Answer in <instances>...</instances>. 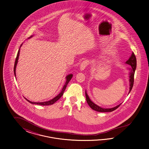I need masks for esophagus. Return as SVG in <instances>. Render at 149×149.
<instances>
[{
    "label": "esophagus",
    "mask_w": 149,
    "mask_h": 149,
    "mask_svg": "<svg viewBox=\"0 0 149 149\" xmlns=\"http://www.w3.org/2000/svg\"><path fill=\"white\" fill-rule=\"evenodd\" d=\"M88 61L87 60H85V61H83V62L81 63L80 67V70H81V71H82V70H84L85 69L86 67L88 65Z\"/></svg>",
    "instance_id": "obj_1"
}]
</instances>
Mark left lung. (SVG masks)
Listing matches in <instances>:
<instances>
[{
	"label": "left lung",
	"mask_w": 149,
	"mask_h": 149,
	"mask_svg": "<svg viewBox=\"0 0 149 149\" xmlns=\"http://www.w3.org/2000/svg\"><path fill=\"white\" fill-rule=\"evenodd\" d=\"M126 63L131 65V68H129V70H130V91H129V93H130L132 89L133 84H134V77L135 69L136 67V57H135L134 52H132L131 57H130V58L128 59V60L127 61ZM85 95H86V101H87V104H88V105L90 107L91 109H92L95 111H98V112H103V113L104 112H111L118 108L121 104H119L116 107H115L112 108H102L99 107L98 105L95 104L93 102H92L91 101L88 95L87 94L86 91H85Z\"/></svg>",
	"instance_id": "left-lung-1"
}]
</instances>
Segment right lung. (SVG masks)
I'll return each instance as SVG.
<instances>
[{
	"label": "right lung",
	"mask_w": 149,
	"mask_h": 149,
	"mask_svg": "<svg viewBox=\"0 0 149 149\" xmlns=\"http://www.w3.org/2000/svg\"><path fill=\"white\" fill-rule=\"evenodd\" d=\"M32 36H30L29 38H32ZM22 44L21 45V46H20V47H19V50H18V53H17V56H16V60H15V62L14 72L15 77H16V65H17V62H18V57H19V55L20 48H21V47L22 46ZM72 74H69V75H68L66 77V82H65L64 85L63 86V88H62V90L61 91V92L56 97H55L53 99L50 100L49 101L44 102H31V101H29V100L26 99V98H24L26 99L28 102H29L30 103L33 104H37V105H52V104H54V103H55L56 101H57V100L62 96V95H63V93H64V91L65 90V88H66V87H67V86L69 82L71 80V79L72 78Z\"/></svg>",
	"instance_id": "1"
}]
</instances>
